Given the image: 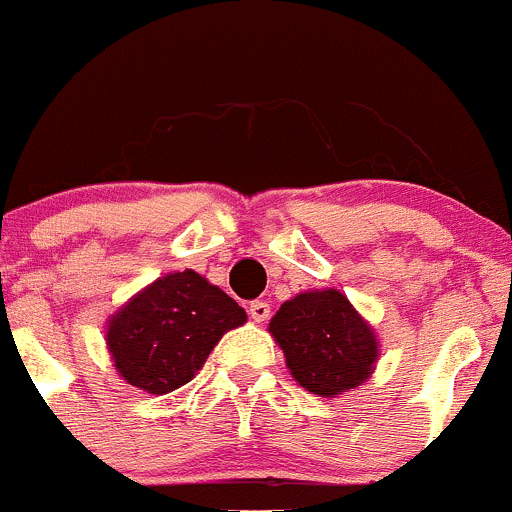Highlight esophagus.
Returning <instances> with one entry per match:
<instances>
[{
	"mask_svg": "<svg viewBox=\"0 0 512 512\" xmlns=\"http://www.w3.org/2000/svg\"><path fill=\"white\" fill-rule=\"evenodd\" d=\"M250 317L255 319V322H265V319L270 317V304L262 302V299L250 302Z\"/></svg>",
	"mask_w": 512,
	"mask_h": 512,
	"instance_id": "34e87169",
	"label": "esophagus"
}]
</instances>
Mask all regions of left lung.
<instances>
[{"instance_id":"1","label":"left lung","mask_w":512,"mask_h":512,"mask_svg":"<svg viewBox=\"0 0 512 512\" xmlns=\"http://www.w3.org/2000/svg\"><path fill=\"white\" fill-rule=\"evenodd\" d=\"M299 386L317 396H337L369 379L379 356L374 332L337 289L289 299L270 322Z\"/></svg>"}]
</instances>
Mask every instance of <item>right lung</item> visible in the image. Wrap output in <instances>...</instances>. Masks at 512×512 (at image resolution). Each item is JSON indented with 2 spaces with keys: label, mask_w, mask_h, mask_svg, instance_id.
Instances as JSON below:
<instances>
[{
  "label": "right lung",
  "mask_w": 512,
  "mask_h": 512,
  "mask_svg": "<svg viewBox=\"0 0 512 512\" xmlns=\"http://www.w3.org/2000/svg\"><path fill=\"white\" fill-rule=\"evenodd\" d=\"M247 314L193 270L153 282L108 322V349L128 384L168 394L188 384L227 329Z\"/></svg>",
  "instance_id": "1"
}]
</instances>
